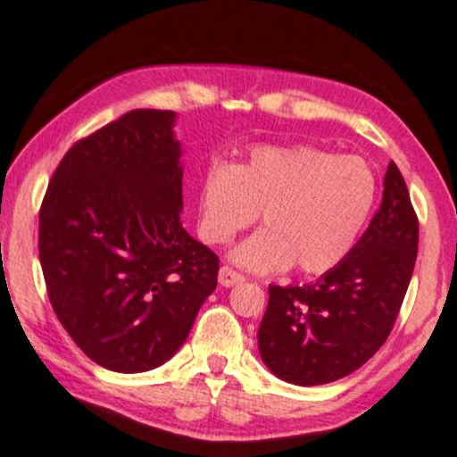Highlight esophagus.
<instances>
[{
	"instance_id": "1",
	"label": "esophagus",
	"mask_w": 457,
	"mask_h": 457,
	"mask_svg": "<svg viewBox=\"0 0 457 457\" xmlns=\"http://www.w3.org/2000/svg\"><path fill=\"white\" fill-rule=\"evenodd\" d=\"M218 280H220V284H222V287H235V284L244 282V280H245V276H244V273L235 271L233 267L222 265V267H220Z\"/></svg>"
}]
</instances>
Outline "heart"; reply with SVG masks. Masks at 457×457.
I'll list each match as a JSON object with an SVG mask.
<instances>
[{"label":"heart","mask_w":457,"mask_h":457,"mask_svg":"<svg viewBox=\"0 0 457 457\" xmlns=\"http://www.w3.org/2000/svg\"><path fill=\"white\" fill-rule=\"evenodd\" d=\"M377 203L366 160L312 145L254 147L244 162L212 164L198 187V230L207 244H228L261 212L265 228L233 259L252 271L295 265L303 276L336 270L355 248Z\"/></svg>","instance_id":"obj_1"}]
</instances>
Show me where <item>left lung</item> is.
Listing matches in <instances>:
<instances>
[{
    "label": "left lung",
    "instance_id": "1",
    "mask_svg": "<svg viewBox=\"0 0 457 457\" xmlns=\"http://www.w3.org/2000/svg\"><path fill=\"white\" fill-rule=\"evenodd\" d=\"M420 220L395 162L383 203L336 270L303 287H270L259 327L265 366L287 383L312 387L361 368L385 345L409 288Z\"/></svg>",
    "mask_w": 457,
    "mask_h": 457
}]
</instances>
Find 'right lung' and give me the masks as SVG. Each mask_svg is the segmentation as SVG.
<instances>
[{
  "instance_id": "1",
  "label": "right lung",
  "mask_w": 457,
  "mask_h": 457,
  "mask_svg": "<svg viewBox=\"0 0 457 457\" xmlns=\"http://www.w3.org/2000/svg\"><path fill=\"white\" fill-rule=\"evenodd\" d=\"M173 111L137 109L68 149L40 205L46 293L74 345L112 372L162 366L218 284L179 222Z\"/></svg>"
}]
</instances>
